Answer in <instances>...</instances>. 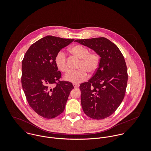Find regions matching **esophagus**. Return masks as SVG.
Returning <instances> with one entry per match:
<instances>
[{"instance_id":"obj_1","label":"esophagus","mask_w":151,"mask_h":151,"mask_svg":"<svg viewBox=\"0 0 151 151\" xmlns=\"http://www.w3.org/2000/svg\"><path fill=\"white\" fill-rule=\"evenodd\" d=\"M73 86L74 88H78L79 87V84H74V83H73Z\"/></svg>"}]
</instances>
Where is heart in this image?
I'll return each instance as SVG.
<instances>
[{
    "label": "heart",
    "instance_id": "b5f03b06",
    "mask_svg": "<svg viewBox=\"0 0 151 151\" xmlns=\"http://www.w3.org/2000/svg\"><path fill=\"white\" fill-rule=\"evenodd\" d=\"M74 56L80 59L77 71H71L65 75V79L69 82L79 84L88 78V73H93L98 69L100 63V56L96 52H90L89 49L84 46L76 45L69 49ZM55 63L58 68L62 73H67L68 70L67 58L65 52L59 51L55 57Z\"/></svg>",
    "mask_w": 151,
    "mask_h": 151
}]
</instances>
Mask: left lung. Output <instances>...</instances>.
<instances>
[{
  "mask_svg": "<svg viewBox=\"0 0 151 151\" xmlns=\"http://www.w3.org/2000/svg\"><path fill=\"white\" fill-rule=\"evenodd\" d=\"M93 49L101 57L92 77L80 86L81 103L90 118L100 120L111 115L125 96L128 74L126 63L119 47L104 37L76 40Z\"/></svg>",
  "mask_w": 151,
  "mask_h": 151,
  "instance_id": "1",
  "label": "left lung"
}]
</instances>
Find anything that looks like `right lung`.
<instances>
[{
	"instance_id": "1",
	"label": "right lung",
	"mask_w": 151,
	"mask_h": 151,
	"mask_svg": "<svg viewBox=\"0 0 151 151\" xmlns=\"http://www.w3.org/2000/svg\"><path fill=\"white\" fill-rule=\"evenodd\" d=\"M74 39L48 35L31 45L22 61V84L30 107L46 119L60 114L72 83L60 81L62 73L55 63L57 53Z\"/></svg>"
}]
</instances>
